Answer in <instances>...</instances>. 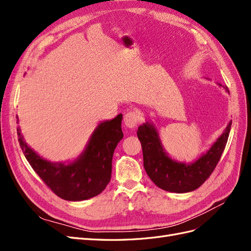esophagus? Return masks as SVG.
Listing matches in <instances>:
<instances>
[{"mask_svg": "<svg viewBox=\"0 0 251 251\" xmlns=\"http://www.w3.org/2000/svg\"><path fill=\"white\" fill-rule=\"evenodd\" d=\"M140 119V115L139 113L137 111H128L126 115H125V118H124V121H125V125L127 126V127H135L136 126H137L138 121Z\"/></svg>", "mask_w": 251, "mask_h": 251, "instance_id": "esophagus-1", "label": "esophagus"}]
</instances>
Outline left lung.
Masks as SVG:
<instances>
[{
	"mask_svg": "<svg viewBox=\"0 0 251 251\" xmlns=\"http://www.w3.org/2000/svg\"><path fill=\"white\" fill-rule=\"evenodd\" d=\"M224 88L229 93L228 88ZM230 127L231 123L206 154L192 164H184L172 160L164 153L155 127L148 123L144 124L137 131L142 147L144 170L151 180L166 192L181 194L195 191L216 169L228 140Z\"/></svg>",
	"mask_w": 251,
	"mask_h": 251,
	"instance_id": "left-lung-1",
	"label": "left lung"
}]
</instances>
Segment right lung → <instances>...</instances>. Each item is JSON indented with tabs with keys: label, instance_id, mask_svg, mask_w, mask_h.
Here are the masks:
<instances>
[{
	"label": "right lung",
	"instance_id": "1",
	"mask_svg": "<svg viewBox=\"0 0 251 251\" xmlns=\"http://www.w3.org/2000/svg\"><path fill=\"white\" fill-rule=\"evenodd\" d=\"M119 114L97 126L83 154L70 164L51 163L37 155L18 136L21 149L29 164L51 191L68 201L87 200L100 195L111 180L112 158L123 139Z\"/></svg>",
	"mask_w": 251,
	"mask_h": 251
}]
</instances>
